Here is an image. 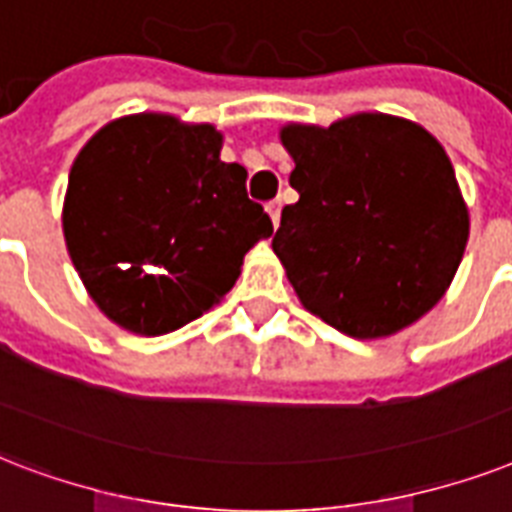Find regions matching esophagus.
<instances>
[{
	"label": "esophagus",
	"instance_id": "1",
	"mask_svg": "<svg viewBox=\"0 0 512 512\" xmlns=\"http://www.w3.org/2000/svg\"><path fill=\"white\" fill-rule=\"evenodd\" d=\"M280 211H283V202L280 200H272L267 205V213H269V219H272V224H280Z\"/></svg>",
	"mask_w": 512,
	"mask_h": 512
}]
</instances>
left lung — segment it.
Segmentation results:
<instances>
[{
	"instance_id": "left-lung-1",
	"label": "left lung",
	"mask_w": 512,
	"mask_h": 512,
	"mask_svg": "<svg viewBox=\"0 0 512 512\" xmlns=\"http://www.w3.org/2000/svg\"><path fill=\"white\" fill-rule=\"evenodd\" d=\"M291 186L272 251L301 304L355 339L417 323L441 301L470 219L449 154L422 125L352 114L285 125Z\"/></svg>"
}]
</instances>
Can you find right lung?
I'll return each mask as SVG.
<instances>
[{
    "mask_svg": "<svg viewBox=\"0 0 512 512\" xmlns=\"http://www.w3.org/2000/svg\"><path fill=\"white\" fill-rule=\"evenodd\" d=\"M213 125L130 114L98 130L71 165L63 237L90 299L125 331L162 336L235 285L272 235L243 165L221 160Z\"/></svg>",
    "mask_w": 512,
    "mask_h": 512,
    "instance_id": "obj_1",
    "label": "right lung"
}]
</instances>
